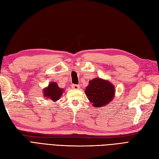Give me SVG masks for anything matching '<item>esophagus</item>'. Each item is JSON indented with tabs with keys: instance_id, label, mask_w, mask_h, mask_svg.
<instances>
[{
	"instance_id": "esophagus-1",
	"label": "esophagus",
	"mask_w": 159,
	"mask_h": 159,
	"mask_svg": "<svg viewBox=\"0 0 159 159\" xmlns=\"http://www.w3.org/2000/svg\"><path fill=\"white\" fill-rule=\"evenodd\" d=\"M71 88L73 89H74V90H77V89L80 88V86H79V85H77V84H72Z\"/></svg>"
}]
</instances>
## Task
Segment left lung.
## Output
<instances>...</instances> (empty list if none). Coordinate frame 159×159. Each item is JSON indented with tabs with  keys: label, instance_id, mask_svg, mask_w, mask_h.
I'll return each mask as SVG.
<instances>
[{
	"label": "left lung",
	"instance_id": "left-lung-1",
	"mask_svg": "<svg viewBox=\"0 0 159 159\" xmlns=\"http://www.w3.org/2000/svg\"><path fill=\"white\" fill-rule=\"evenodd\" d=\"M85 93L94 107L99 108L109 104L114 97L115 88L108 81L94 78L89 82Z\"/></svg>",
	"mask_w": 159,
	"mask_h": 159
}]
</instances>
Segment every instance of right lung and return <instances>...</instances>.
<instances>
[{"label":"right lung","mask_w":159,"mask_h":159,"mask_svg":"<svg viewBox=\"0 0 159 159\" xmlns=\"http://www.w3.org/2000/svg\"><path fill=\"white\" fill-rule=\"evenodd\" d=\"M63 92V89L58 86L57 83L52 82L49 84L48 87L44 90V96H46V98H50L55 102L60 98Z\"/></svg>","instance_id":"add662e5"}]
</instances>
